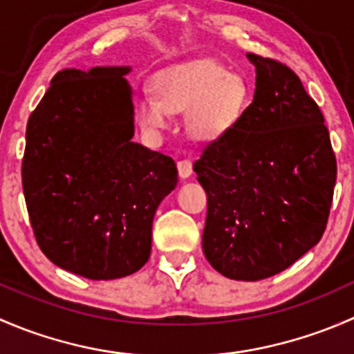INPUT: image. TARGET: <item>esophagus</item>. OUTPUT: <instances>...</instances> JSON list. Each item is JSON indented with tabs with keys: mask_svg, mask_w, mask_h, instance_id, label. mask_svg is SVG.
Instances as JSON below:
<instances>
[{
	"mask_svg": "<svg viewBox=\"0 0 354 354\" xmlns=\"http://www.w3.org/2000/svg\"><path fill=\"white\" fill-rule=\"evenodd\" d=\"M178 174H180L181 178H188L192 174V171H194V167H192V160L188 159H183V160H178Z\"/></svg>",
	"mask_w": 354,
	"mask_h": 354,
	"instance_id": "esophagus-1",
	"label": "esophagus"
}]
</instances>
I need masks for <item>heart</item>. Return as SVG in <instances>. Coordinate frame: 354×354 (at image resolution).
Instances as JSON below:
<instances>
[{
    "label": "heart",
    "mask_w": 354,
    "mask_h": 354,
    "mask_svg": "<svg viewBox=\"0 0 354 354\" xmlns=\"http://www.w3.org/2000/svg\"><path fill=\"white\" fill-rule=\"evenodd\" d=\"M157 99L145 95L135 106L144 130L162 131L171 114L187 113V130L197 140H216L240 120L246 101V85L214 62H198L166 71L156 80Z\"/></svg>",
    "instance_id": "b5f03b06"
}]
</instances>
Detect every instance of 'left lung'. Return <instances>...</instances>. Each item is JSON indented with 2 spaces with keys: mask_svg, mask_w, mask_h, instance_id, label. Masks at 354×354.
<instances>
[{
  "mask_svg": "<svg viewBox=\"0 0 354 354\" xmlns=\"http://www.w3.org/2000/svg\"><path fill=\"white\" fill-rule=\"evenodd\" d=\"M252 104L194 164L207 194L202 246L223 276H276L322 238L334 195L335 156L317 102L283 63L248 53Z\"/></svg>",
  "mask_w": 354,
  "mask_h": 354,
  "instance_id": "1",
  "label": "left lung"
}]
</instances>
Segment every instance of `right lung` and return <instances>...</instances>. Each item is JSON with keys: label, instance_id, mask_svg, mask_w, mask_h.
Returning <instances> with one entry per match:
<instances>
[{"label": "right lung", "instance_id": "add662e5", "mask_svg": "<svg viewBox=\"0 0 354 354\" xmlns=\"http://www.w3.org/2000/svg\"><path fill=\"white\" fill-rule=\"evenodd\" d=\"M127 73L58 71L27 123L22 187L35 241L53 263L92 281L145 266L154 214L178 183L171 157L131 142Z\"/></svg>", "mask_w": 354, "mask_h": 354}]
</instances>
